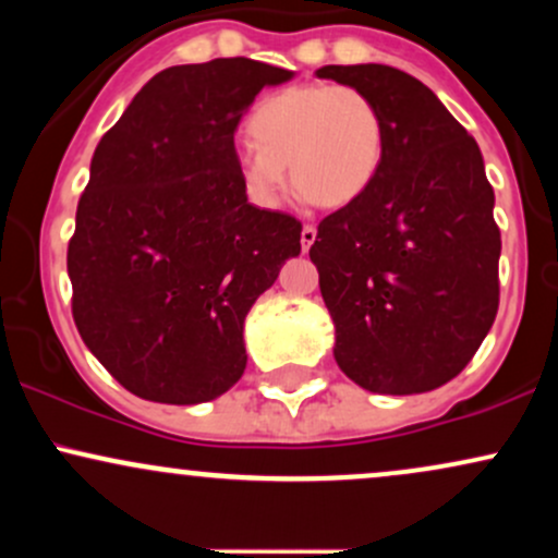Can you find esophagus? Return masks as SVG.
<instances>
[{"mask_svg": "<svg viewBox=\"0 0 558 558\" xmlns=\"http://www.w3.org/2000/svg\"><path fill=\"white\" fill-rule=\"evenodd\" d=\"M315 241H317V230L315 228H312V226L301 228V248H304V252H310V246Z\"/></svg>", "mask_w": 558, "mask_h": 558, "instance_id": "1", "label": "esophagus"}]
</instances>
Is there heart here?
<instances>
[{
    "mask_svg": "<svg viewBox=\"0 0 558 558\" xmlns=\"http://www.w3.org/2000/svg\"><path fill=\"white\" fill-rule=\"evenodd\" d=\"M252 144L239 155L248 198L272 209L291 181L319 207H349L373 189L386 155V120L354 86L301 83L275 92L248 114Z\"/></svg>",
    "mask_w": 558,
    "mask_h": 558,
    "instance_id": "heart-1",
    "label": "heart"
}]
</instances>
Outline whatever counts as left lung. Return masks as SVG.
<instances>
[{
	"mask_svg": "<svg viewBox=\"0 0 558 558\" xmlns=\"http://www.w3.org/2000/svg\"><path fill=\"white\" fill-rule=\"evenodd\" d=\"M386 120L373 189L319 222L310 259L345 377L386 396L440 388L498 312L501 233L477 141L425 83L388 65H325Z\"/></svg>",
	"mask_w": 558,
	"mask_h": 558,
	"instance_id": "obj_1",
	"label": "left lung"
}]
</instances>
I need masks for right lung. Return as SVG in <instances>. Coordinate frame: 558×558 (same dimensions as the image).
I'll return each mask as SVG.
<instances>
[{
  "label": "right lung",
  "instance_id": "add662e5",
  "mask_svg": "<svg viewBox=\"0 0 558 558\" xmlns=\"http://www.w3.org/2000/svg\"><path fill=\"white\" fill-rule=\"evenodd\" d=\"M293 70L230 57L157 73L105 133L68 246L73 319L120 386L204 403L246 369L243 323L301 222L248 204L233 133Z\"/></svg>",
  "mask_w": 558,
  "mask_h": 558
}]
</instances>
